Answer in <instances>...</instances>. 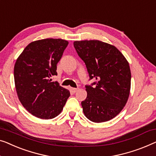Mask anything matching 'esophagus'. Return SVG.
Segmentation results:
<instances>
[{"label": "esophagus", "instance_id": "obj_1", "mask_svg": "<svg viewBox=\"0 0 156 156\" xmlns=\"http://www.w3.org/2000/svg\"><path fill=\"white\" fill-rule=\"evenodd\" d=\"M70 90H71V91H73V93H76V91H78L79 90V89L78 88H73V87H70Z\"/></svg>", "mask_w": 156, "mask_h": 156}]
</instances>
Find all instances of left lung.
Here are the masks:
<instances>
[{
	"label": "left lung",
	"mask_w": 156,
	"mask_h": 156,
	"mask_svg": "<svg viewBox=\"0 0 156 156\" xmlns=\"http://www.w3.org/2000/svg\"><path fill=\"white\" fill-rule=\"evenodd\" d=\"M78 55L85 62L90 80L96 87L86 86L87 97L82 102L83 112L89 120L103 122L122 111L131 89L129 62L115 46L98 40L74 42Z\"/></svg>",
	"instance_id": "obj_1"
}]
</instances>
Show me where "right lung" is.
Segmentation results:
<instances>
[{
    "instance_id": "right-lung-1",
    "label": "right lung",
    "mask_w": 156,
    "mask_h": 156,
    "mask_svg": "<svg viewBox=\"0 0 156 156\" xmlns=\"http://www.w3.org/2000/svg\"><path fill=\"white\" fill-rule=\"evenodd\" d=\"M68 41L45 39L32 41L19 55L14 67L15 85L18 98L34 116L43 119L57 117L62 112L69 90L58 82H51L57 75V64Z\"/></svg>"
}]
</instances>
